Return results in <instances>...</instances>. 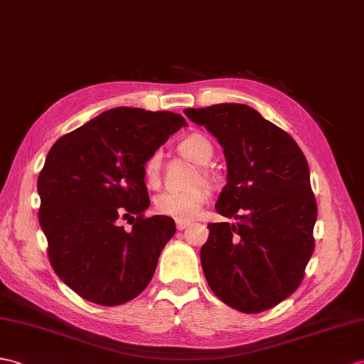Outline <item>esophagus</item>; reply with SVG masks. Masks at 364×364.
I'll return each mask as SVG.
<instances>
[{"label":"esophagus","mask_w":364,"mask_h":364,"mask_svg":"<svg viewBox=\"0 0 364 364\" xmlns=\"http://www.w3.org/2000/svg\"><path fill=\"white\" fill-rule=\"evenodd\" d=\"M189 225H191V223L186 222V220H176V230L183 231V230H186V228H188Z\"/></svg>","instance_id":"1"}]
</instances>
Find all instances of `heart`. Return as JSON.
<instances>
[{"label": "heart", "mask_w": 364, "mask_h": 364, "mask_svg": "<svg viewBox=\"0 0 364 364\" xmlns=\"http://www.w3.org/2000/svg\"><path fill=\"white\" fill-rule=\"evenodd\" d=\"M181 154L192 159L193 163L205 166L213 158V146L206 136L200 133H193L186 136L178 146ZM159 161L161 154L159 150L151 151L142 166L144 180L149 186L159 184ZM209 197V191L206 186L186 189V191H163L155 197L156 213L166 217L176 218V220H191L198 215L201 206L205 205Z\"/></svg>", "instance_id": "b5f03b06"}]
</instances>
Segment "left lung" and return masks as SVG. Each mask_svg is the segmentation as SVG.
<instances>
[{"instance_id": "obj_1", "label": "left lung", "mask_w": 364, "mask_h": 364, "mask_svg": "<svg viewBox=\"0 0 364 364\" xmlns=\"http://www.w3.org/2000/svg\"><path fill=\"white\" fill-rule=\"evenodd\" d=\"M220 142L228 164L200 251L215 296L243 314L273 309L298 290L314 255L318 209L302 150L289 133L243 104L186 108Z\"/></svg>"}]
</instances>
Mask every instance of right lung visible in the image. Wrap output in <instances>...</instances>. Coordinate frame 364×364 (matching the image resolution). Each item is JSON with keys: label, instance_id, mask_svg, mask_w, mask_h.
Returning a JSON list of instances; mask_svg holds the SVG:
<instances>
[{"label": "right lung", "instance_id": "add662e5", "mask_svg": "<svg viewBox=\"0 0 364 364\" xmlns=\"http://www.w3.org/2000/svg\"><path fill=\"white\" fill-rule=\"evenodd\" d=\"M183 125L172 112L119 107L50 147L37 181L38 222L55 274L83 299L121 306L154 277L176 228L171 217L144 215L150 200L142 166Z\"/></svg>", "mask_w": 364, "mask_h": 364}]
</instances>
